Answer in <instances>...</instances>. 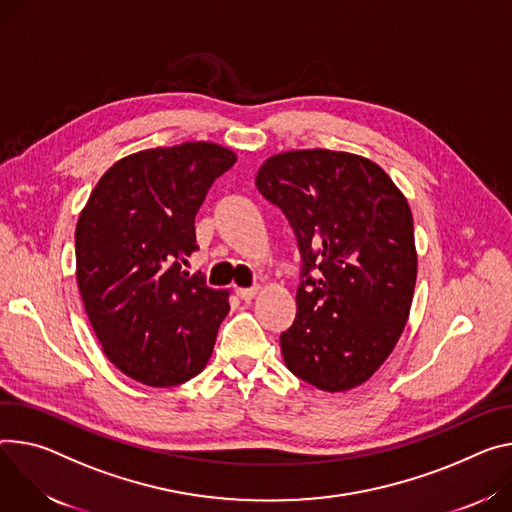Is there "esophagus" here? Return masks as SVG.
<instances>
[{"mask_svg":"<svg viewBox=\"0 0 512 512\" xmlns=\"http://www.w3.org/2000/svg\"><path fill=\"white\" fill-rule=\"evenodd\" d=\"M257 286H251V288H237V296L241 298V300H245V302H249V300H253L255 296H257Z\"/></svg>","mask_w":512,"mask_h":512,"instance_id":"34e87169","label":"esophagus"}]
</instances>
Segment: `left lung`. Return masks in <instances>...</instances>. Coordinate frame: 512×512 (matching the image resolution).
Wrapping results in <instances>:
<instances>
[{
  "label": "left lung",
  "instance_id": "left-lung-1",
  "mask_svg": "<svg viewBox=\"0 0 512 512\" xmlns=\"http://www.w3.org/2000/svg\"><path fill=\"white\" fill-rule=\"evenodd\" d=\"M255 185L284 212L302 259L296 318L280 335L288 369L324 392L363 384L392 353L412 304L406 198L376 163L327 149L275 155Z\"/></svg>",
  "mask_w": 512,
  "mask_h": 512
}]
</instances>
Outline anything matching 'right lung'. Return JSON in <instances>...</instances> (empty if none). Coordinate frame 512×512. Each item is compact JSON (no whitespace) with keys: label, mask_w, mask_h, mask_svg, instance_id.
I'll return each mask as SVG.
<instances>
[{"label":"right lung","mask_w":512,"mask_h":512,"mask_svg":"<svg viewBox=\"0 0 512 512\" xmlns=\"http://www.w3.org/2000/svg\"><path fill=\"white\" fill-rule=\"evenodd\" d=\"M237 163L214 143H183L114 163L75 228L77 284L106 357L128 378L169 388L206 367L228 292L181 271L198 251L194 218Z\"/></svg>","instance_id":"add662e5"}]
</instances>
